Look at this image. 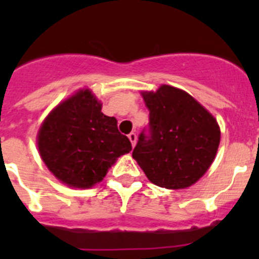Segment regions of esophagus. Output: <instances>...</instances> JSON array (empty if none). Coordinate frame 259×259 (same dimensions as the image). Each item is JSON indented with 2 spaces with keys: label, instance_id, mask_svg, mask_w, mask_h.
Masks as SVG:
<instances>
[{
  "label": "esophagus",
  "instance_id": "esophagus-1",
  "mask_svg": "<svg viewBox=\"0 0 259 259\" xmlns=\"http://www.w3.org/2000/svg\"><path fill=\"white\" fill-rule=\"evenodd\" d=\"M137 139H138L137 134H135V133H130V134H129V140H130V143H132L133 148H134L135 144H137Z\"/></svg>",
  "mask_w": 259,
  "mask_h": 259
}]
</instances>
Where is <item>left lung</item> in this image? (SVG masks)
<instances>
[{"label":"left lung","instance_id":"obj_1","mask_svg":"<svg viewBox=\"0 0 259 259\" xmlns=\"http://www.w3.org/2000/svg\"><path fill=\"white\" fill-rule=\"evenodd\" d=\"M149 132L143 130L133 158L153 184L184 189L209 169L221 142V129L204 106L180 89L161 85L143 91Z\"/></svg>","mask_w":259,"mask_h":259}]
</instances>
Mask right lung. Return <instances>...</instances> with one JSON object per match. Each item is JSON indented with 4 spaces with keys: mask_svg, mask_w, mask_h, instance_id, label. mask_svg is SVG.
Listing matches in <instances>:
<instances>
[{
    "mask_svg": "<svg viewBox=\"0 0 259 259\" xmlns=\"http://www.w3.org/2000/svg\"><path fill=\"white\" fill-rule=\"evenodd\" d=\"M37 146L60 182L83 189L101 182L116 159L132 150L116 119L101 113V103L89 89L79 90L46 116Z\"/></svg>",
    "mask_w": 259,
    "mask_h": 259,
    "instance_id": "1",
    "label": "right lung"
}]
</instances>
